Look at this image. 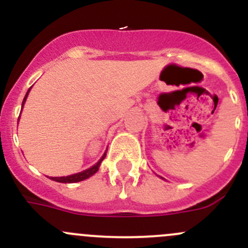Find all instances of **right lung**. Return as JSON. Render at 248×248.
I'll use <instances>...</instances> for the list:
<instances>
[{
  "instance_id": "right-lung-1",
  "label": "right lung",
  "mask_w": 248,
  "mask_h": 248,
  "mask_svg": "<svg viewBox=\"0 0 248 248\" xmlns=\"http://www.w3.org/2000/svg\"><path fill=\"white\" fill-rule=\"evenodd\" d=\"M29 92H30V89H29V91H27L26 96H25L24 101H22V106H24L25 101H26L27 94H29ZM104 157H106V154L103 155V157H102L101 161H99L98 163L94 164L93 167H91V168H89V169H87V170H84V171H81V172H78V174H74V175H69V176L50 177V179L54 180V181H56V182H62V184H73V182H79V181H82V180L89 179L90 176H92V175H93V174H96L97 170H98L99 164H101V162L103 161Z\"/></svg>"
}]
</instances>
